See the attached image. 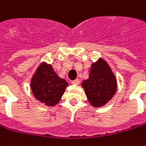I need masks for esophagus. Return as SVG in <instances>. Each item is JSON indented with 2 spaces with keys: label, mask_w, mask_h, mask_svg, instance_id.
<instances>
[{
  "label": "esophagus",
  "mask_w": 146,
  "mask_h": 146,
  "mask_svg": "<svg viewBox=\"0 0 146 146\" xmlns=\"http://www.w3.org/2000/svg\"><path fill=\"white\" fill-rule=\"evenodd\" d=\"M79 83H80L79 79H75V80H73V81H72V84H73V85H78Z\"/></svg>",
  "instance_id": "34e87169"
}]
</instances>
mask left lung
Listing matches in <instances>:
<instances>
[{
	"mask_svg": "<svg viewBox=\"0 0 146 146\" xmlns=\"http://www.w3.org/2000/svg\"><path fill=\"white\" fill-rule=\"evenodd\" d=\"M89 103L96 108L105 105L117 91V78L109 64L103 59L92 64L89 78L82 82Z\"/></svg>",
	"mask_w": 146,
	"mask_h": 146,
	"instance_id": "left-lung-1",
	"label": "left lung"
}]
</instances>
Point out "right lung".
<instances>
[{
  "label": "right lung",
  "instance_id": "right-lung-1",
  "mask_svg": "<svg viewBox=\"0 0 146 146\" xmlns=\"http://www.w3.org/2000/svg\"><path fill=\"white\" fill-rule=\"evenodd\" d=\"M68 86L55 73L51 64L42 62L30 81V88L36 100L46 106H54L60 100Z\"/></svg>",
  "mask_w": 146,
  "mask_h": 146
}]
</instances>
